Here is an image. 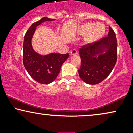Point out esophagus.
I'll return each instance as SVG.
<instances>
[{"mask_svg":"<svg viewBox=\"0 0 133 133\" xmlns=\"http://www.w3.org/2000/svg\"><path fill=\"white\" fill-rule=\"evenodd\" d=\"M76 54H77V51L76 49H72L71 52H70V54H71V56H73V55H75Z\"/></svg>","mask_w":133,"mask_h":133,"instance_id":"obj_1","label":"esophagus"}]
</instances>
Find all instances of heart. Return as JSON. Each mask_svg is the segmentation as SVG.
<instances>
[{
	"mask_svg": "<svg viewBox=\"0 0 133 133\" xmlns=\"http://www.w3.org/2000/svg\"><path fill=\"white\" fill-rule=\"evenodd\" d=\"M105 32V27L103 24L94 23H88L82 25L78 30V33L81 35L87 34L85 41L87 43H91L97 41Z\"/></svg>",
	"mask_w": 133,
	"mask_h": 133,
	"instance_id": "heart-1",
	"label": "heart"
}]
</instances>
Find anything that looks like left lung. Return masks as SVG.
<instances>
[{"mask_svg":"<svg viewBox=\"0 0 133 133\" xmlns=\"http://www.w3.org/2000/svg\"><path fill=\"white\" fill-rule=\"evenodd\" d=\"M79 53L81 59L79 74L89 84H97L109 75L116 63L117 42L116 34L109 27L107 37L82 45Z\"/></svg>","mask_w":133,"mask_h":133,"instance_id":"1","label":"left lung"}]
</instances>
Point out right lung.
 Segmentation results:
<instances>
[{
  "instance_id": "add662e5",
  "label": "right lung",
  "mask_w": 133,
  "mask_h": 133,
  "mask_svg": "<svg viewBox=\"0 0 133 133\" xmlns=\"http://www.w3.org/2000/svg\"><path fill=\"white\" fill-rule=\"evenodd\" d=\"M55 19L47 17L33 23L25 33L23 44V64L27 72L34 80L41 84H48L56 79L62 64L69 57V54L51 53L45 56L39 54L34 51L31 40L36 27L45 21Z\"/></svg>"
}]
</instances>
